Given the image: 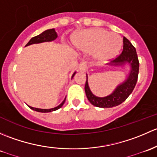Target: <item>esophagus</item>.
<instances>
[{"mask_svg":"<svg viewBox=\"0 0 157 157\" xmlns=\"http://www.w3.org/2000/svg\"><path fill=\"white\" fill-rule=\"evenodd\" d=\"M78 69H79V71H81V72H86V70H87L86 63L84 62V61L81 62V63L79 64Z\"/></svg>","mask_w":157,"mask_h":157,"instance_id":"esophagus-1","label":"esophagus"}]
</instances>
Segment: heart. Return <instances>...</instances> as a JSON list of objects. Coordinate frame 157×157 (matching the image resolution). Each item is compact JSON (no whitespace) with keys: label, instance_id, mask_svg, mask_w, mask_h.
I'll return each instance as SVG.
<instances>
[{"label":"heart","instance_id":"1","mask_svg":"<svg viewBox=\"0 0 157 157\" xmlns=\"http://www.w3.org/2000/svg\"><path fill=\"white\" fill-rule=\"evenodd\" d=\"M72 44L79 51L93 53V59L98 63H104L116 58L122 46L120 35L101 28L90 29L72 37Z\"/></svg>","mask_w":157,"mask_h":157}]
</instances>
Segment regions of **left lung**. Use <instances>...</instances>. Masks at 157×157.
I'll return each instance as SVG.
<instances>
[{
    "instance_id": "1",
    "label": "left lung",
    "mask_w": 157,
    "mask_h": 157,
    "mask_svg": "<svg viewBox=\"0 0 157 157\" xmlns=\"http://www.w3.org/2000/svg\"><path fill=\"white\" fill-rule=\"evenodd\" d=\"M108 66L121 67L123 69L127 66L129 67L128 73L125 79L117 85L110 94L106 97H98L94 94L88 85V75L86 74V83L85 90L87 98L92 105L101 108H110L121 104L132 94L136 85L139 72V61L136 49L132 43L123 37V51L117 58L111 61Z\"/></svg>"
}]
</instances>
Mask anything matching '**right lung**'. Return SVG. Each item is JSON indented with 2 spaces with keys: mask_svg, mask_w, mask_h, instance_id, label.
Here are the masks:
<instances>
[{
  "mask_svg": "<svg viewBox=\"0 0 157 157\" xmlns=\"http://www.w3.org/2000/svg\"><path fill=\"white\" fill-rule=\"evenodd\" d=\"M57 38V34H56V31H55L54 29H48L45 30L44 32H43L42 33L40 34V35H37V36L33 37L32 38H31V40L27 43V44L25 45V47L29 46V45L31 44H40V43H43V42H51V41H54V40L56 39ZM76 72H74L72 75V78H73L74 75H75ZM66 101V98L63 101V102L60 103L59 105H58L57 106L54 108H51V109H40V108H35V107H32V106H29L30 109H33V110L37 111V112H40V113H50L52 112V111H55L56 109H59L60 107H62L63 105L64 104Z\"/></svg>",
  "mask_w": 157,
  "mask_h": 157,
  "instance_id": "1",
  "label": "right lung"
}]
</instances>
